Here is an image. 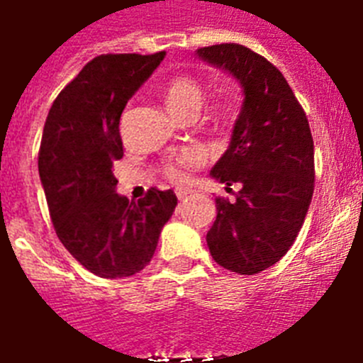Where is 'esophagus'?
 Instances as JSON below:
<instances>
[{"label": "esophagus", "instance_id": "obj_1", "mask_svg": "<svg viewBox=\"0 0 363 363\" xmlns=\"http://www.w3.org/2000/svg\"><path fill=\"white\" fill-rule=\"evenodd\" d=\"M188 194H190V190H179V192H177V198H179L182 201V199L186 198Z\"/></svg>", "mask_w": 363, "mask_h": 363}]
</instances>
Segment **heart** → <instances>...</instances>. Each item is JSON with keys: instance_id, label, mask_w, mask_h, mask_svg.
Instances as JSON below:
<instances>
[{"instance_id": "heart-1", "label": "heart", "mask_w": 363, "mask_h": 363, "mask_svg": "<svg viewBox=\"0 0 363 363\" xmlns=\"http://www.w3.org/2000/svg\"><path fill=\"white\" fill-rule=\"evenodd\" d=\"M165 104L177 116L190 118L198 116L205 104V90L198 79L190 75L171 77L164 86ZM203 154L199 150H184L177 154L175 158L167 160L162 167L165 179L171 182H184L188 179V171L203 164Z\"/></svg>"}]
</instances>
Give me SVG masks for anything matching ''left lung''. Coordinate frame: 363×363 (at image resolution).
Segmentation results:
<instances>
[{"label":"left lung","mask_w":363,"mask_h":363,"mask_svg":"<svg viewBox=\"0 0 363 363\" xmlns=\"http://www.w3.org/2000/svg\"><path fill=\"white\" fill-rule=\"evenodd\" d=\"M205 62L241 82L245 101L230 147L211 175L241 184L216 198L207 233L211 256L239 275H256L290 250L315 190V145L303 107L275 65L238 43L198 48Z\"/></svg>","instance_id":"left-lung-1"}]
</instances>
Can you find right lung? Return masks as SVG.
<instances>
[{"mask_svg":"<svg viewBox=\"0 0 363 363\" xmlns=\"http://www.w3.org/2000/svg\"><path fill=\"white\" fill-rule=\"evenodd\" d=\"M164 56H96L54 99L43 130L39 177L56 235L104 279L131 277L148 265L177 207L173 190L158 188L130 201L115 192L113 175L124 156L122 111Z\"/></svg>","mask_w":363,"mask_h":363,"instance_id":"add662e5","label":"right lung"}]
</instances>
